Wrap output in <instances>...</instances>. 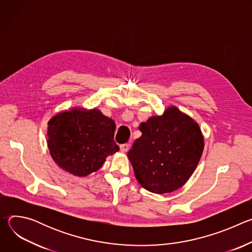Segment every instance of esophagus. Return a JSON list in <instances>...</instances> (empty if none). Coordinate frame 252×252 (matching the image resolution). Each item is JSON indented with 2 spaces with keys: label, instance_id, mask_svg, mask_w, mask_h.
Listing matches in <instances>:
<instances>
[{
  "label": "esophagus",
  "instance_id": "34e87169",
  "mask_svg": "<svg viewBox=\"0 0 252 252\" xmlns=\"http://www.w3.org/2000/svg\"><path fill=\"white\" fill-rule=\"evenodd\" d=\"M120 149H121L122 153H126L129 149V145H128V143H124V145L120 146Z\"/></svg>",
  "mask_w": 252,
  "mask_h": 252
}]
</instances>
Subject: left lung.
Segmentation results:
<instances>
[{"mask_svg":"<svg viewBox=\"0 0 252 252\" xmlns=\"http://www.w3.org/2000/svg\"><path fill=\"white\" fill-rule=\"evenodd\" d=\"M142 132L127 153L135 178L147 190L162 194L181 189L195 170L204 139L198 124L176 106L141 123Z\"/></svg>","mask_w":252,"mask_h":252,"instance_id":"1","label":"left lung"}]
</instances>
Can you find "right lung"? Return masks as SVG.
<instances>
[{"mask_svg": "<svg viewBox=\"0 0 252 252\" xmlns=\"http://www.w3.org/2000/svg\"><path fill=\"white\" fill-rule=\"evenodd\" d=\"M115 130V122L95 107H73L49 121L48 148L62 169L87 176L99 169L107 157L119 152Z\"/></svg>", "mask_w": 252, "mask_h": 252, "instance_id": "right-lung-1", "label": "right lung"}]
</instances>
